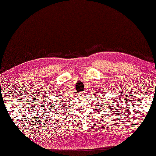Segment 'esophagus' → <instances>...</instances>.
<instances>
[{
    "mask_svg": "<svg viewBox=\"0 0 156 156\" xmlns=\"http://www.w3.org/2000/svg\"><path fill=\"white\" fill-rule=\"evenodd\" d=\"M80 94H82V93H80Z\"/></svg>",
    "mask_w": 156,
    "mask_h": 156,
    "instance_id": "34e87169",
    "label": "esophagus"
}]
</instances>
